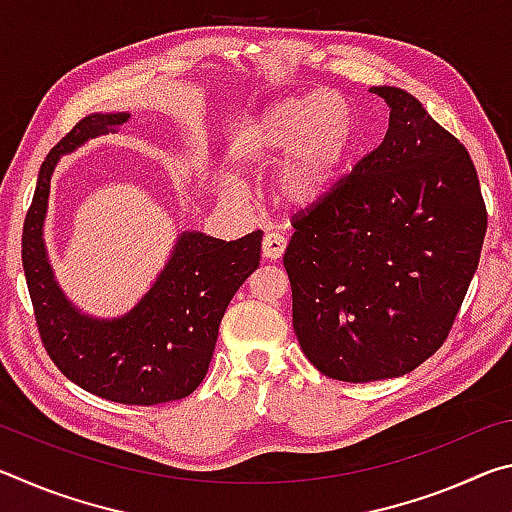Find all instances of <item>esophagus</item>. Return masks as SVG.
<instances>
[{"instance_id":"obj_1","label":"esophagus","mask_w":512,"mask_h":512,"mask_svg":"<svg viewBox=\"0 0 512 512\" xmlns=\"http://www.w3.org/2000/svg\"><path fill=\"white\" fill-rule=\"evenodd\" d=\"M284 250H287V239H284L282 235H277V232H268L262 241L264 257L275 262V259H280L284 255Z\"/></svg>"}]
</instances>
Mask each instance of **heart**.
I'll return each mask as SVG.
<instances>
[{
  "mask_svg": "<svg viewBox=\"0 0 512 512\" xmlns=\"http://www.w3.org/2000/svg\"><path fill=\"white\" fill-rule=\"evenodd\" d=\"M357 117L332 90L264 108L232 142V158L248 171L280 164L275 196L291 210H311L334 192L348 167Z\"/></svg>",
  "mask_w": 512,
  "mask_h": 512,
  "instance_id": "b5f03b06",
  "label": "heart"
}]
</instances>
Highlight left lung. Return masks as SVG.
Listing matches in <instances>:
<instances>
[{
    "label": "left lung",
    "mask_w": 512,
    "mask_h": 512,
    "mask_svg": "<svg viewBox=\"0 0 512 512\" xmlns=\"http://www.w3.org/2000/svg\"><path fill=\"white\" fill-rule=\"evenodd\" d=\"M370 92L391 110L384 142L293 219L284 253L302 352L350 384L402 377L443 345L488 228L465 146L406 90Z\"/></svg>",
    "instance_id": "8db88e82"
}]
</instances>
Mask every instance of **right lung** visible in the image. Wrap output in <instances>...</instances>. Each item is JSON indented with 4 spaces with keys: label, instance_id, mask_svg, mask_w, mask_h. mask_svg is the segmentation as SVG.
Listing matches in <instances>:
<instances>
[{
    "label": "right lung",
    "instance_id": "1",
    "mask_svg": "<svg viewBox=\"0 0 512 512\" xmlns=\"http://www.w3.org/2000/svg\"><path fill=\"white\" fill-rule=\"evenodd\" d=\"M128 119L131 112H92L49 151L24 219L22 264L42 343L58 370L103 400L151 406L183 400L205 379L225 309L259 266L262 230L235 241L183 230L149 291L126 314L99 318L76 307L47 255L51 176L63 155Z\"/></svg>",
    "mask_w": 512,
    "mask_h": 512
}]
</instances>
